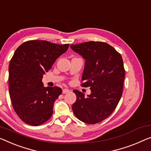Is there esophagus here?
Instances as JSON below:
<instances>
[{
	"label": "esophagus",
	"instance_id": "esophagus-1",
	"mask_svg": "<svg viewBox=\"0 0 151 151\" xmlns=\"http://www.w3.org/2000/svg\"><path fill=\"white\" fill-rule=\"evenodd\" d=\"M68 92H70V90L68 89H63V91H62L63 93H68Z\"/></svg>",
	"mask_w": 151,
	"mask_h": 151
}]
</instances>
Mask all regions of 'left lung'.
Wrapping results in <instances>:
<instances>
[{
	"mask_svg": "<svg viewBox=\"0 0 151 151\" xmlns=\"http://www.w3.org/2000/svg\"><path fill=\"white\" fill-rule=\"evenodd\" d=\"M70 47L85 60L81 86L91 89L87 97L74 90L76 100L72 109L80 121L96 124L111 115L122 96L125 78L122 57L104 42L89 41Z\"/></svg>",
	"mask_w": 151,
	"mask_h": 151,
	"instance_id": "left-lung-1",
	"label": "left lung"
}]
</instances>
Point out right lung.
Returning <instances> with one entry per match:
<instances>
[{
    "instance_id": "1",
    "label": "right lung",
    "mask_w": 151,
    "mask_h": 151,
    "mask_svg": "<svg viewBox=\"0 0 151 151\" xmlns=\"http://www.w3.org/2000/svg\"><path fill=\"white\" fill-rule=\"evenodd\" d=\"M68 47L32 40L15 50L9 66V91L13 109L24 123L38 126L52 116L54 102L62 90L44 87L42 76Z\"/></svg>"
}]
</instances>
